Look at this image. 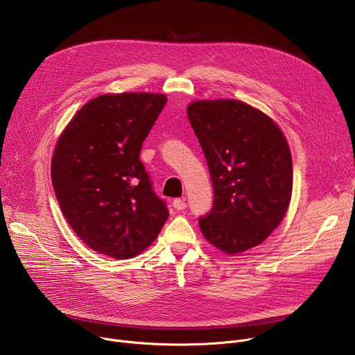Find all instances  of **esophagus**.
<instances>
[{"label":"esophagus","mask_w":355,"mask_h":355,"mask_svg":"<svg viewBox=\"0 0 355 355\" xmlns=\"http://www.w3.org/2000/svg\"><path fill=\"white\" fill-rule=\"evenodd\" d=\"M173 207H174L177 211H182V209L187 208V202H185V199L177 198V199H174V202H173Z\"/></svg>","instance_id":"1"}]
</instances>
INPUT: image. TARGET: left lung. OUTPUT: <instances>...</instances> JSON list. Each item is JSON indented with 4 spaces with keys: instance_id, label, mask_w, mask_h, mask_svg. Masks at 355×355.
I'll use <instances>...</instances> for the list:
<instances>
[{
    "instance_id": "8db88e82",
    "label": "left lung",
    "mask_w": 355,
    "mask_h": 355,
    "mask_svg": "<svg viewBox=\"0 0 355 355\" xmlns=\"http://www.w3.org/2000/svg\"><path fill=\"white\" fill-rule=\"evenodd\" d=\"M187 114L214 185L212 209L199 218L202 234L226 254L259 245L291 200L292 157L282 130L236 99L195 101Z\"/></svg>"
}]
</instances>
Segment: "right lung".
I'll use <instances>...</instances> for the list:
<instances>
[{"label":"right lung","instance_id":"obj_1","mask_svg":"<svg viewBox=\"0 0 355 355\" xmlns=\"http://www.w3.org/2000/svg\"><path fill=\"white\" fill-rule=\"evenodd\" d=\"M167 103L163 94H104L87 103L59 137L52 182L62 212L94 251L130 259L156 240L168 218L139 160Z\"/></svg>","mask_w":355,"mask_h":355}]
</instances>
